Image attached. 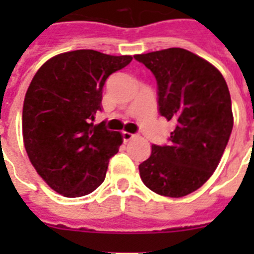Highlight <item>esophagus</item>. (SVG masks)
I'll return each mask as SVG.
<instances>
[{"label": "esophagus", "instance_id": "esophagus-1", "mask_svg": "<svg viewBox=\"0 0 254 254\" xmlns=\"http://www.w3.org/2000/svg\"><path fill=\"white\" fill-rule=\"evenodd\" d=\"M134 138V134H131L129 131H123V139L124 142H127V141H130V139Z\"/></svg>", "mask_w": 254, "mask_h": 254}]
</instances>
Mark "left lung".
Masks as SVG:
<instances>
[{
	"label": "left lung",
	"mask_w": 254,
	"mask_h": 254,
	"mask_svg": "<svg viewBox=\"0 0 254 254\" xmlns=\"http://www.w3.org/2000/svg\"><path fill=\"white\" fill-rule=\"evenodd\" d=\"M134 59L155 76L159 115L175 124L167 145L151 146L139 175L158 195L186 196L208 181L229 141L233 115L228 85L219 69L185 49Z\"/></svg>",
	"instance_id": "left-lung-1"
}]
</instances>
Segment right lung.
Returning a JSON list of instances; mask_svg holds the SVG:
<instances>
[{
  "instance_id": "right-lung-1",
  "label": "right lung",
  "mask_w": 254,
  "mask_h": 254,
  "mask_svg": "<svg viewBox=\"0 0 254 254\" xmlns=\"http://www.w3.org/2000/svg\"><path fill=\"white\" fill-rule=\"evenodd\" d=\"M131 59L95 50L59 54L38 69L27 88L22 111L25 149L42 179L63 196H84L105 179L123 137L108 130L104 121H92L101 111L107 79Z\"/></svg>"
}]
</instances>
